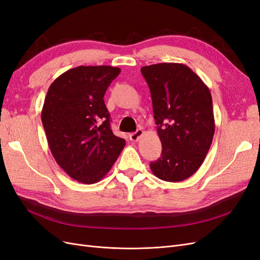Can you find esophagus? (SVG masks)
Returning <instances> with one entry per match:
<instances>
[{"mask_svg": "<svg viewBox=\"0 0 260 260\" xmlns=\"http://www.w3.org/2000/svg\"><path fill=\"white\" fill-rule=\"evenodd\" d=\"M142 135H143V130L142 129H138L137 131L130 133L129 138H130V140L132 141V142H137V141L141 138V136H142Z\"/></svg>", "mask_w": 260, "mask_h": 260, "instance_id": "34e87169", "label": "esophagus"}]
</instances>
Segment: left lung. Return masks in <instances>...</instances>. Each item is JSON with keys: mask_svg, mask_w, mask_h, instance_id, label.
<instances>
[{"mask_svg": "<svg viewBox=\"0 0 260 260\" xmlns=\"http://www.w3.org/2000/svg\"><path fill=\"white\" fill-rule=\"evenodd\" d=\"M151 91L162 151L149 164L160 180L178 182L198 171L215 133L212 100L201 78L183 64L161 62L141 68Z\"/></svg>", "mask_w": 260, "mask_h": 260, "instance_id": "obj_1", "label": "left lung"}]
</instances>
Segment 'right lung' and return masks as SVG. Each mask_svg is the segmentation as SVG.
Instances as JSON below:
<instances>
[{
  "label": "right lung",
  "instance_id": "add662e5",
  "mask_svg": "<svg viewBox=\"0 0 260 260\" xmlns=\"http://www.w3.org/2000/svg\"><path fill=\"white\" fill-rule=\"evenodd\" d=\"M120 69L79 66L49 88L41 119L55 160L68 176L85 184L103 178L125 141L116 137L104 95Z\"/></svg>",
  "mask_w": 260,
  "mask_h": 260
}]
</instances>
